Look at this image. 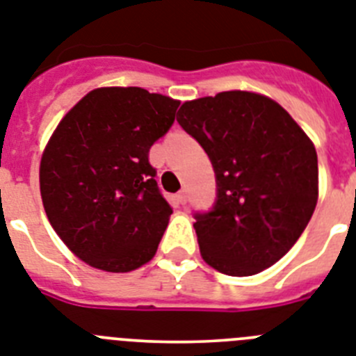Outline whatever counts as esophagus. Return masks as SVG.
I'll list each match as a JSON object with an SVG mask.
<instances>
[{
    "mask_svg": "<svg viewBox=\"0 0 356 356\" xmlns=\"http://www.w3.org/2000/svg\"><path fill=\"white\" fill-rule=\"evenodd\" d=\"M173 201H175V204H177V206H184V204H186V193L179 192L177 195H175V199H173Z\"/></svg>",
    "mask_w": 356,
    "mask_h": 356,
    "instance_id": "esophagus-1",
    "label": "esophagus"
}]
</instances>
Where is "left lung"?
Segmentation results:
<instances>
[{
    "label": "left lung",
    "instance_id": "left-lung-1",
    "mask_svg": "<svg viewBox=\"0 0 356 356\" xmlns=\"http://www.w3.org/2000/svg\"><path fill=\"white\" fill-rule=\"evenodd\" d=\"M177 121L217 177L215 208L193 224L201 257L232 277L261 273L291 250L315 211V145L277 101L257 92L186 101Z\"/></svg>",
    "mask_w": 356,
    "mask_h": 356
}]
</instances>
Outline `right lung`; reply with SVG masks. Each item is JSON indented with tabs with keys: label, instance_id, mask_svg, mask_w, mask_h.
I'll use <instances>...</instances> for the list:
<instances>
[{
	"label": "right lung",
	"instance_id": "right-lung-1",
	"mask_svg": "<svg viewBox=\"0 0 356 356\" xmlns=\"http://www.w3.org/2000/svg\"><path fill=\"white\" fill-rule=\"evenodd\" d=\"M179 104L139 86H101L65 113L44 146V213L92 268L127 273L154 259L173 210L148 152L168 132Z\"/></svg>",
	"mask_w": 356,
	"mask_h": 356
}]
</instances>
